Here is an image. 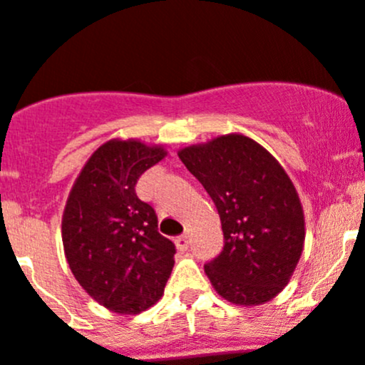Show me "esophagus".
Masks as SVG:
<instances>
[{
  "instance_id": "obj_1",
  "label": "esophagus",
  "mask_w": 365,
  "mask_h": 365,
  "mask_svg": "<svg viewBox=\"0 0 365 365\" xmlns=\"http://www.w3.org/2000/svg\"><path fill=\"white\" fill-rule=\"evenodd\" d=\"M175 244H176V247H178L180 251H187V250H189V246H190V237L187 234L180 235V237H176Z\"/></svg>"
}]
</instances>
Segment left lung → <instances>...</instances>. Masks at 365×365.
Instances as JSON below:
<instances>
[{
  "label": "left lung",
  "mask_w": 365,
  "mask_h": 365,
  "mask_svg": "<svg viewBox=\"0 0 365 365\" xmlns=\"http://www.w3.org/2000/svg\"><path fill=\"white\" fill-rule=\"evenodd\" d=\"M178 158L210 197L225 246L204 265L215 291L239 307L270 302L287 286L305 246V215L277 159L242 133L183 147Z\"/></svg>",
  "instance_id": "obj_1"
}]
</instances>
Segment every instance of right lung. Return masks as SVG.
<instances>
[{"instance_id": "add662e5", "label": "right lung", "mask_w": 365, "mask_h": 365, "mask_svg": "<svg viewBox=\"0 0 365 365\" xmlns=\"http://www.w3.org/2000/svg\"><path fill=\"white\" fill-rule=\"evenodd\" d=\"M163 145L112 138L90 155L69 192L62 242L79 286L107 310L135 315L161 299L175 265V244L140 201V175L163 161Z\"/></svg>"}]
</instances>
